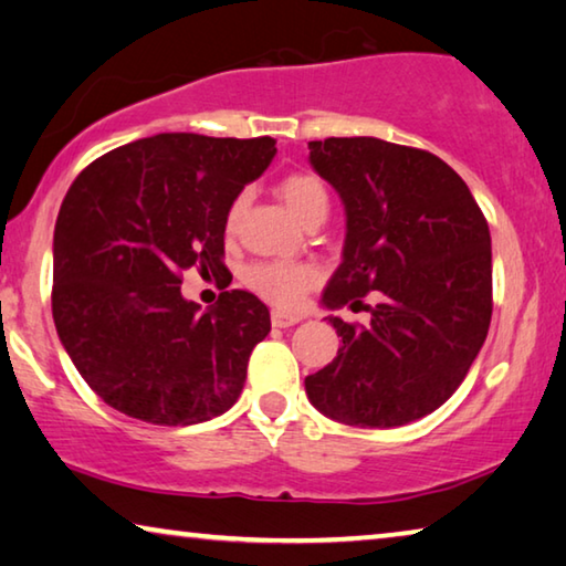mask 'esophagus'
I'll list each match as a JSON object with an SVG mask.
<instances>
[{
	"label": "esophagus",
	"instance_id": "obj_1",
	"mask_svg": "<svg viewBox=\"0 0 566 566\" xmlns=\"http://www.w3.org/2000/svg\"><path fill=\"white\" fill-rule=\"evenodd\" d=\"M271 321H273V326H277V328H289V326L298 324L301 316H293V313H285V311H273Z\"/></svg>",
	"mask_w": 566,
	"mask_h": 566
}]
</instances>
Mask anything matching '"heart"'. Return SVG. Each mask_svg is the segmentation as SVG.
I'll list each match as a JSON object with an SVG mask.
<instances>
[{"label":"heart","instance_id":"b5f03b06","mask_svg":"<svg viewBox=\"0 0 566 566\" xmlns=\"http://www.w3.org/2000/svg\"><path fill=\"white\" fill-rule=\"evenodd\" d=\"M277 197L289 207L295 220L303 224L313 217L328 212V189L316 174L311 171H291L277 181ZM242 199H234L224 220V230L234 232L240 222ZM245 283L265 301L281 308H298L306 293L318 283V271L308 263H255L245 271Z\"/></svg>","mask_w":566,"mask_h":566}]
</instances>
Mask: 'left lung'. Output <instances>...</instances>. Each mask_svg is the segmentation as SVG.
Segmentation results:
<instances>
[{
	"mask_svg": "<svg viewBox=\"0 0 566 566\" xmlns=\"http://www.w3.org/2000/svg\"><path fill=\"white\" fill-rule=\"evenodd\" d=\"M308 149L346 210L344 260L324 306H354L377 291L369 326L328 316L342 349L306 377L308 399L359 428L420 420L460 387L489 334V222L465 181L430 151L374 136H332Z\"/></svg>",
	"mask_w": 566,
	"mask_h": 566,
	"instance_id": "left-lung-1",
	"label": "left lung"
}]
</instances>
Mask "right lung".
<instances>
[{"mask_svg": "<svg viewBox=\"0 0 566 566\" xmlns=\"http://www.w3.org/2000/svg\"><path fill=\"white\" fill-rule=\"evenodd\" d=\"M273 156L271 136L156 134L103 154L67 189L52 240V318L113 410L174 428L238 402L271 313L238 289L199 313L181 273L222 271L228 210Z\"/></svg>", "mask_w": 566, "mask_h": 566, "instance_id": "right-lung-1", "label": "right lung"}]
</instances>
